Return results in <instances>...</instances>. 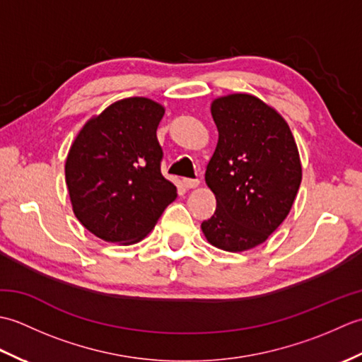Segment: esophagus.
Masks as SVG:
<instances>
[{
	"label": "esophagus",
	"mask_w": 362,
	"mask_h": 362,
	"mask_svg": "<svg viewBox=\"0 0 362 362\" xmlns=\"http://www.w3.org/2000/svg\"><path fill=\"white\" fill-rule=\"evenodd\" d=\"M182 183H183V187L191 189V188H196L199 185V180L197 179H183Z\"/></svg>",
	"instance_id": "34e87169"
}]
</instances>
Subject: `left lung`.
Masks as SVG:
<instances>
[{
  "mask_svg": "<svg viewBox=\"0 0 362 362\" xmlns=\"http://www.w3.org/2000/svg\"><path fill=\"white\" fill-rule=\"evenodd\" d=\"M211 117L219 138L205 182L216 211L201 228L214 247L244 252L264 243L289 214L302 182L298 149L288 122L257 96L214 99Z\"/></svg>",
  "mask_w": 362,
  "mask_h": 362,
  "instance_id": "8db88e82",
  "label": "left lung"
}]
</instances>
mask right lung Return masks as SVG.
<instances>
[{"mask_svg":"<svg viewBox=\"0 0 362 362\" xmlns=\"http://www.w3.org/2000/svg\"><path fill=\"white\" fill-rule=\"evenodd\" d=\"M165 107L126 98L91 118L76 136L65 163L73 211L107 243L141 241L177 197L160 171L157 127Z\"/></svg>","mask_w":362,"mask_h":362,"instance_id":"1","label":"right lung"}]
</instances>
